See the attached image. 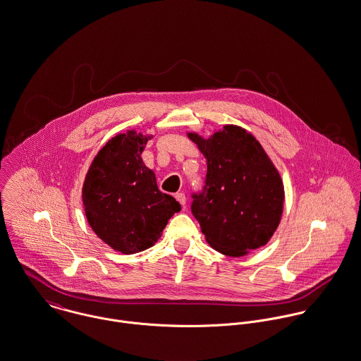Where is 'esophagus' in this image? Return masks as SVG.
Returning <instances> with one entry per match:
<instances>
[{
	"label": "esophagus",
	"mask_w": 361,
	"mask_h": 361,
	"mask_svg": "<svg viewBox=\"0 0 361 361\" xmlns=\"http://www.w3.org/2000/svg\"><path fill=\"white\" fill-rule=\"evenodd\" d=\"M176 200L180 202V204H183V206H185V203H187V198H185V194H183V192H178V194H176Z\"/></svg>",
	"instance_id": "1"
}]
</instances>
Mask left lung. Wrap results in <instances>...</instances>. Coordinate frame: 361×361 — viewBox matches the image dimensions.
Instances as JSON below:
<instances>
[{"instance_id": "8db88e82", "label": "left lung", "mask_w": 361, "mask_h": 361, "mask_svg": "<svg viewBox=\"0 0 361 361\" xmlns=\"http://www.w3.org/2000/svg\"><path fill=\"white\" fill-rule=\"evenodd\" d=\"M188 138L207 161L203 191L192 195L191 206L207 243L231 257L264 246L280 224L285 192L260 142L234 124L209 138L197 133Z\"/></svg>"}]
</instances>
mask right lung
I'll use <instances>...</instances> for the list:
<instances>
[{
    "instance_id": "add662e5",
    "label": "right lung",
    "mask_w": 361,
    "mask_h": 361,
    "mask_svg": "<svg viewBox=\"0 0 361 361\" xmlns=\"http://www.w3.org/2000/svg\"><path fill=\"white\" fill-rule=\"evenodd\" d=\"M152 135L134 130L111 138L91 163L82 206L92 231L112 249L133 255L154 246L181 206L158 188L141 154Z\"/></svg>"
}]
</instances>
